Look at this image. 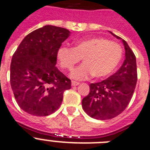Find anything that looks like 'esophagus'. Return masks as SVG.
<instances>
[{
	"label": "esophagus",
	"instance_id": "obj_1",
	"mask_svg": "<svg viewBox=\"0 0 150 150\" xmlns=\"http://www.w3.org/2000/svg\"><path fill=\"white\" fill-rule=\"evenodd\" d=\"M71 84H72V86H78L80 83L79 82H76V81H72L71 82Z\"/></svg>",
	"mask_w": 150,
	"mask_h": 150
}]
</instances>
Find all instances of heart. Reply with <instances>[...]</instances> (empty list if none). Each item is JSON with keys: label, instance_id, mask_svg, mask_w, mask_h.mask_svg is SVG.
Returning a JSON list of instances; mask_svg holds the SVG:
<instances>
[{"label": "heart", "instance_id": "heart-1", "mask_svg": "<svg viewBox=\"0 0 150 150\" xmlns=\"http://www.w3.org/2000/svg\"><path fill=\"white\" fill-rule=\"evenodd\" d=\"M121 46L103 38H90L76 42L74 47H60L57 58L63 69L72 70L83 59V64L71 73V77L84 80L93 76L102 78L116 69L122 58Z\"/></svg>", "mask_w": 150, "mask_h": 150}]
</instances>
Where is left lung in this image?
Segmentation results:
<instances>
[{
	"mask_svg": "<svg viewBox=\"0 0 150 150\" xmlns=\"http://www.w3.org/2000/svg\"><path fill=\"white\" fill-rule=\"evenodd\" d=\"M125 60L112 76L101 82L90 84V93L82 100V107L92 118L105 120L120 115L128 106L137 81V60L133 50L124 40Z\"/></svg>",
	"mask_w": 150,
	"mask_h": 150,
	"instance_id": "obj_1",
	"label": "left lung"
}]
</instances>
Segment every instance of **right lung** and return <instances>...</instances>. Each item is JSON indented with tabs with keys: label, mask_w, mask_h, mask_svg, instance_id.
<instances>
[{
	"label": "right lung",
	"mask_w": 150,
	"mask_h": 150,
	"mask_svg": "<svg viewBox=\"0 0 150 150\" xmlns=\"http://www.w3.org/2000/svg\"><path fill=\"white\" fill-rule=\"evenodd\" d=\"M70 34L65 28L44 26L26 36L14 52L11 86L17 104L29 114H52L71 88L70 79L56 67L58 49Z\"/></svg>",
	"instance_id": "obj_1"
}]
</instances>
